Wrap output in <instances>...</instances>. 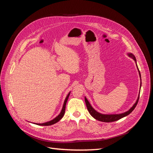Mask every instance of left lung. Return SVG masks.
Listing matches in <instances>:
<instances>
[{"instance_id":"obj_1","label":"left lung","mask_w":153,"mask_h":153,"mask_svg":"<svg viewBox=\"0 0 153 153\" xmlns=\"http://www.w3.org/2000/svg\"><path fill=\"white\" fill-rule=\"evenodd\" d=\"M128 55L129 57L132 58L134 60V61H135L137 67L138 68L137 64L136 58L135 57V55H134L131 53H128ZM138 73H139V76H140V81H141V75H140V71H139V69H138ZM141 84H142V82H140V88H141ZM140 92H139V94H138V98L136 101V102L135 103V104H134L132 106V107L130 109H129L128 111H126V112H125L122 113V114H101L98 112H97L96 110L94 109V108L91 105V104L89 102V101L87 100V99L85 98V104H86V106H87V110H88V111H89V112L90 113V114L91 115V116H92L94 119H96V120H98V121H102V122H105V123H110V122H114V121H118V120L121 119V118H123L124 117L127 116V115H128L134 109H135V108L136 107V106L138 103V99H139Z\"/></svg>"}]
</instances>
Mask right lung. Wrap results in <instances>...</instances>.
Here are the masks:
<instances>
[{
	"label": "right lung",
	"mask_w": 153,
	"mask_h": 153,
	"mask_svg": "<svg viewBox=\"0 0 153 153\" xmlns=\"http://www.w3.org/2000/svg\"><path fill=\"white\" fill-rule=\"evenodd\" d=\"M70 92H69L68 94L67 95L66 98L65 99V100H64V105L62 106V110L61 113H60L56 117H55L53 119L51 120V121H48V122H47V123H36V124H38V125H39V126H50V125H52V124H54L55 123H57V122H59L60 120H61L62 117L64 116V113H65V109H66V103H67V101H68V99L69 98V94H70Z\"/></svg>",
	"instance_id": "right-lung-1"
}]
</instances>
